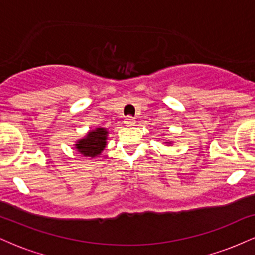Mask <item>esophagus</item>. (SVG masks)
Listing matches in <instances>:
<instances>
[{
	"mask_svg": "<svg viewBox=\"0 0 255 255\" xmlns=\"http://www.w3.org/2000/svg\"><path fill=\"white\" fill-rule=\"evenodd\" d=\"M125 124L127 125V126H133L134 124H135V120H134L133 118H131V116H128V118L126 119Z\"/></svg>",
	"mask_w": 255,
	"mask_h": 255,
	"instance_id": "1",
	"label": "esophagus"
}]
</instances>
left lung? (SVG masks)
Wrapping results in <instances>:
<instances>
[{"label":"left lung","instance_id":"left-lung-1","mask_svg":"<svg viewBox=\"0 0 255 255\" xmlns=\"http://www.w3.org/2000/svg\"><path fill=\"white\" fill-rule=\"evenodd\" d=\"M166 144H171V142H166Z\"/></svg>","mask_w":255,"mask_h":255}]
</instances>
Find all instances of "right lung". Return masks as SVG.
<instances>
[{
  "label": "right lung",
  "instance_id": "right-lung-1",
  "mask_svg": "<svg viewBox=\"0 0 255 255\" xmlns=\"http://www.w3.org/2000/svg\"><path fill=\"white\" fill-rule=\"evenodd\" d=\"M108 130L105 128H96V129L90 130L86 136L83 139L78 140L75 144V150L85 157L95 158L99 156L103 152L107 146Z\"/></svg>",
  "mask_w": 255,
  "mask_h": 255
}]
</instances>
